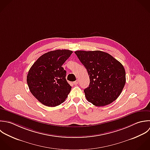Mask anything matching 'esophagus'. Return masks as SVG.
<instances>
[{
    "instance_id": "1",
    "label": "esophagus",
    "mask_w": 150,
    "mask_h": 150,
    "mask_svg": "<svg viewBox=\"0 0 150 150\" xmlns=\"http://www.w3.org/2000/svg\"><path fill=\"white\" fill-rule=\"evenodd\" d=\"M78 82H79V81H78V80H76V81H74L73 83H74V85H77V84L78 83Z\"/></svg>"
}]
</instances>
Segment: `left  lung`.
<instances>
[{
    "label": "left lung",
    "instance_id": "8db88e82",
    "mask_svg": "<svg viewBox=\"0 0 150 150\" xmlns=\"http://www.w3.org/2000/svg\"><path fill=\"white\" fill-rule=\"evenodd\" d=\"M75 53L89 75V87L84 89L88 102L100 107L115 101L126 83L123 65L109 54L101 51H76Z\"/></svg>",
    "mask_w": 150,
    "mask_h": 150
}]
</instances>
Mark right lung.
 <instances>
[{"mask_svg":"<svg viewBox=\"0 0 150 150\" xmlns=\"http://www.w3.org/2000/svg\"><path fill=\"white\" fill-rule=\"evenodd\" d=\"M72 52L68 50L48 52L39 57L28 71L27 82L30 91L44 105L58 106L68 97L72 88L62 65Z\"/></svg>","mask_w":150,"mask_h":150,"instance_id":"obj_1","label":"right lung"}]
</instances>
